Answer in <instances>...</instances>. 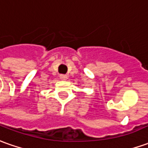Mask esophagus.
Returning a JSON list of instances; mask_svg holds the SVG:
<instances>
[{
  "mask_svg": "<svg viewBox=\"0 0 148 148\" xmlns=\"http://www.w3.org/2000/svg\"><path fill=\"white\" fill-rule=\"evenodd\" d=\"M60 78H61V80H66L67 79V75H66V74H61L60 75Z\"/></svg>",
  "mask_w": 148,
  "mask_h": 148,
  "instance_id": "obj_1",
  "label": "esophagus"
}]
</instances>
